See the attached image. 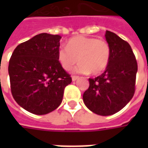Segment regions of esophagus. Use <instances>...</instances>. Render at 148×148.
<instances>
[{
	"label": "esophagus",
	"mask_w": 148,
	"mask_h": 148,
	"mask_svg": "<svg viewBox=\"0 0 148 148\" xmlns=\"http://www.w3.org/2000/svg\"><path fill=\"white\" fill-rule=\"evenodd\" d=\"M78 78H79V77H78V76H75V75L72 76V80L73 81H76L77 79H78Z\"/></svg>",
	"instance_id": "34e87169"
}]
</instances>
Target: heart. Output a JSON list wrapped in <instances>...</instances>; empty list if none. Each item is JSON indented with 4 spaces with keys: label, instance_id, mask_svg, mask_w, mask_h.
<instances>
[{
    "label": "heart",
    "instance_id": "obj_1",
    "mask_svg": "<svg viewBox=\"0 0 148 148\" xmlns=\"http://www.w3.org/2000/svg\"><path fill=\"white\" fill-rule=\"evenodd\" d=\"M111 56V48L104 39L95 37L77 36L67 41L66 47L61 46L57 51V58L63 69L69 71L77 63L78 73L98 75L106 71Z\"/></svg>",
    "mask_w": 148,
    "mask_h": 148
}]
</instances>
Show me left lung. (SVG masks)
I'll list each match as a JSON object with an SVG mask.
<instances>
[{"label":"left lung","instance_id":"1","mask_svg":"<svg viewBox=\"0 0 148 148\" xmlns=\"http://www.w3.org/2000/svg\"><path fill=\"white\" fill-rule=\"evenodd\" d=\"M106 39L111 56L105 72L89 78L90 86L83 93V101L90 111L109 116L124 108L136 91L137 62L129 43L112 32L106 31Z\"/></svg>","mask_w":148,"mask_h":148}]
</instances>
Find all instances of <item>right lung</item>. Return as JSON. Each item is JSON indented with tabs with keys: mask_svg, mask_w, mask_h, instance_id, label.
<instances>
[{
	"mask_svg": "<svg viewBox=\"0 0 148 148\" xmlns=\"http://www.w3.org/2000/svg\"><path fill=\"white\" fill-rule=\"evenodd\" d=\"M58 35L41 33L19 44L8 64L11 92L23 109L36 115L47 114L60 106L71 75L57 58Z\"/></svg>",
	"mask_w": 148,
	"mask_h": 148,
	"instance_id": "right-lung-1",
	"label": "right lung"
}]
</instances>
